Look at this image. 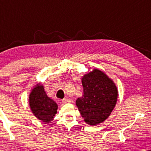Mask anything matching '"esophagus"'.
Masks as SVG:
<instances>
[{"label": "esophagus", "mask_w": 151, "mask_h": 151, "mask_svg": "<svg viewBox=\"0 0 151 151\" xmlns=\"http://www.w3.org/2000/svg\"><path fill=\"white\" fill-rule=\"evenodd\" d=\"M73 101H72L71 99H68V98H65L62 100V102L64 103V104H67V103H71Z\"/></svg>", "instance_id": "1"}]
</instances>
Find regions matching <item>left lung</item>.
Wrapping results in <instances>:
<instances>
[{"mask_svg": "<svg viewBox=\"0 0 151 151\" xmlns=\"http://www.w3.org/2000/svg\"><path fill=\"white\" fill-rule=\"evenodd\" d=\"M83 96L76 106L85 122L96 125L108 118L116 104L118 91L115 84L104 72L95 69L82 78Z\"/></svg>", "mask_w": 151, "mask_h": 151, "instance_id": "1", "label": "left lung"}]
</instances>
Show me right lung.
<instances>
[{
    "label": "right lung",
    "instance_id": "obj_1",
    "mask_svg": "<svg viewBox=\"0 0 151 151\" xmlns=\"http://www.w3.org/2000/svg\"><path fill=\"white\" fill-rule=\"evenodd\" d=\"M29 103L32 112L43 122H51L57 113V104L47 96L44 86L40 83L36 84L31 91Z\"/></svg>",
    "mask_w": 151,
    "mask_h": 151
}]
</instances>
